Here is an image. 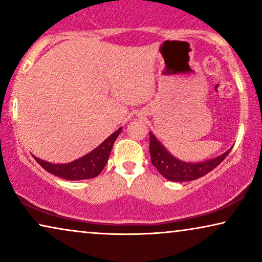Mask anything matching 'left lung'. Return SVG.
Returning a JSON list of instances; mask_svg holds the SVG:
<instances>
[{
    "mask_svg": "<svg viewBox=\"0 0 262 262\" xmlns=\"http://www.w3.org/2000/svg\"><path fill=\"white\" fill-rule=\"evenodd\" d=\"M150 137V156H151V163L160 171V174L170 181H192L199 179L210 173L214 169L225 157L230 152L228 150L223 155L216 157V159L205 161L200 163H187L182 162L171 156L169 152L164 149V146L157 141L151 132H149Z\"/></svg>",
    "mask_w": 262,
    "mask_h": 262,
    "instance_id": "8db88e82",
    "label": "left lung"
}]
</instances>
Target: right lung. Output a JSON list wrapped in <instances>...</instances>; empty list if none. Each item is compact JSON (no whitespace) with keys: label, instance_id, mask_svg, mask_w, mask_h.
Segmentation results:
<instances>
[{"label":"right lung","instance_id":"obj_1","mask_svg":"<svg viewBox=\"0 0 262 262\" xmlns=\"http://www.w3.org/2000/svg\"><path fill=\"white\" fill-rule=\"evenodd\" d=\"M120 131L121 127L111 135L106 141H103L98 148L70 163L53 164L39 160L35 156L33 157L46 171L56 175V177L66 179V180H84V179L95 178L101 173L103 167L106 166L111 150H112L114 142L119 136Z\"/></svg>","mask_w":262,"mask_h":262}]
</instances>
